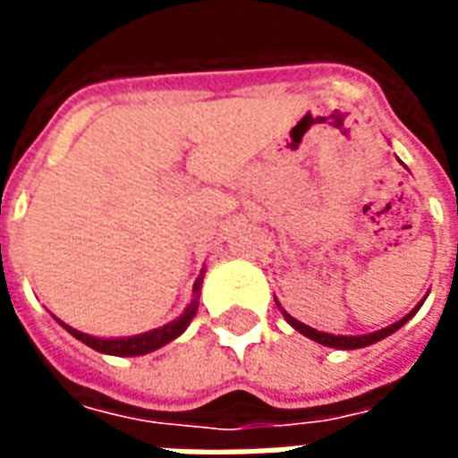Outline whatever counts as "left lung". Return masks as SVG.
<instances>
[{
    "instance_id": "obj_1",
    "label": "left lung",
    "mask_w": 458,
    "mask_h": 458,
    "mask_svg": "<svg viewBox=\"0 0 458 458\" xmlns=\"http://www.w3.org/2000/svg\"><path fill=\"white\" fill-rule=\"evenodd\" d=\"M420 307H422V301H420V304L414 307V311H410L407 317L400 318L397 324H393V327H387V328H380V331H375V334H368V336H334V334H324V331H317V328L304 327L301 321H297V318L289 317L287 311H284V318H287L292 327L297 328L299 334H304V336L311 338V341H317V344L328 345V348H344V351H353V348H365V345L377 344L380 338L394 334L397 328L404 327V324H407V321H410V318H412L414 314H417V309H420Z\"/></svg>"
}]
</instances>
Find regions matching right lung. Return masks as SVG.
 <instances>
[{
  "label": "right lung",
  "instance_id": "1",
  "mask_svg": "<svg viewBox=\"0 0 458 458\" xmlns=\"http://www.w3.org/2000/svg\"><path fill=\"white\" fill-rule=\"evenodd\" d=\"M200 289V279L193 284V292H199ZM196 309H199V301L193 299L186 311L181 314L176 321H171L166 327L161 328H154V331H147V334H140V336H130V338H95V336H88V334H81V331H75V328L65 327L64 321V328L75 336L78 341H83L85 345H90L95 351H100V353H107V355H144V353H151V351H157L161 345H166L169 341H174L176 336H181L186 327L191 324V318L196 314Z\"/></svg>",
  "mask_w": 458,
  "mask_h": 458
}]
</instances>
